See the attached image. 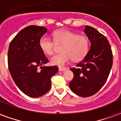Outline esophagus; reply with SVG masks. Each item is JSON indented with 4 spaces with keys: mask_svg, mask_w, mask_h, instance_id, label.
<instances>
[{
    "mask_svg": "<svg viewBox=\"0 0 121 121\" xmlns=\"http://www.w3.org/2000/svg\"><path fill=\"white\" fill-rule=\"evenodd\" d=\"M58 69H59V71H64L66 70V69L64 67H59Z\"/></svg>",
    "mask_w": 121,
    "mask_h": 121,
    "instance_id": "1",
    "label": "esophagus"
}]
</instances>
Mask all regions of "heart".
<instances>
[{"instance_id":"1","label":"heart","mask_w":121,"mask_h":121,"mask_svg":"<svg viewBox=\"0 0 121 121\" xmlns=\"http://www.w3.org/2000/svg\"><path fill=\"white\" fill-rule=\"evenodd\" d=\"M53 40L56 43L62 44L61 52L50 58L52 65L63 66L72 58L73 61L82 60L86 56L89 48L88 39L83 35L65 30H56L53 32ZM40 49L47 55H51L54 52V43L47 35H43L39 41Z\"/></svg>"}]
</instances>
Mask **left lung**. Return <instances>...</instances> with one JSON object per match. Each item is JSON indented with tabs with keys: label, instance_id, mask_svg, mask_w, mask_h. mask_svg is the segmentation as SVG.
<instances>
[{
	"label": "left lung",
	"instance_id": "1",
	"mask_svg": "<svg viewBox=\"0 0 121 121\" xmlns=\"http://www.w3.org/2000/svg\"><path fill=\"white\" fill-rule=\"evenodd\" d=\"M84 33L91 47L77 67L70 69L74 77L69 86L77 95L87 97L97 93L106 83L112 67L113 54L108 40L98 30L85 26Z\"/></svg>",
	"mask_w": 121,
	"mask_h": 121
}]
</instances>
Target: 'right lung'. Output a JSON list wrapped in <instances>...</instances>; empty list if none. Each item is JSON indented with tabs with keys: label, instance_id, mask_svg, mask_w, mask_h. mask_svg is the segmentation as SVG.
Wrapping results in <instances>:
<instances>
[{
	"label": "right lung",
	"instance_id": "add662e5",
	"mask_svg": "<svg viewBox=\"0 0 121 121\" xmlns=\"http://www.w3.org/2000/svg\"><path fill=\"white\" fill-rule=\"evenodd\" d=\"M47 28L35 25L20 31L9 46L8 62L12 78L23 93L37 98L47 93L51 78L58 71L56 66L46 67L48 60L40 49L39 41ZM40 67L41 70L38 69Z\"/></svg>",
	"mask_w": 121,
	"mask_h": 121
}]
</instances>
